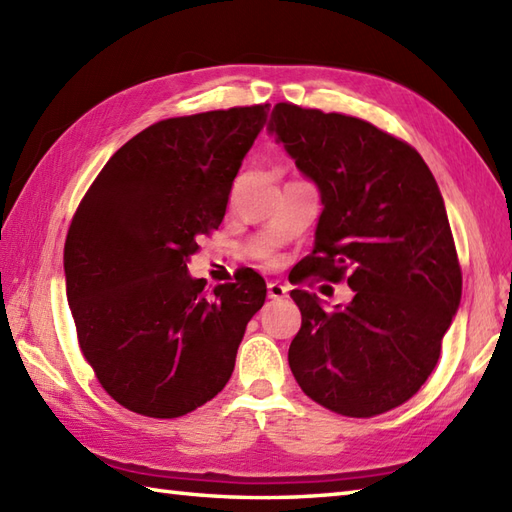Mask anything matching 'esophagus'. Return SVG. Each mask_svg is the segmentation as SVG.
<instances>
[{
    "mask_svg": "<svg viewBox=\"0 0 512 512\" xmlns=\"http://www.w3.org/2000/svg\"><path fill=\"white\" fill-rule=\"evenodd\" d=\"M288 297V286L281 284V281H270L268 284V299H286Z\"/></svg>",
    "mask_w": 512,
    "mask_h": 512,
    "instance_id": "obj_1",
    "label": "esophagus"
}]
</instances>
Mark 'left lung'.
<instances>
[{"instance_id":"1","label":"left lung","mask_w":512,"mask_h":512,"mask_svg":"<svg viewBox=\"0 0 512 512\" xmlns=\"http://www.w3.org/2000/svg\"><path fill=\"white\" fill-rule=\"evenodd\" d=\"M268 132L317 184L323 211L297 279L341 281L325 310L292 290L301 330L288 363L314 402L369 418L409 400L440 358L462 273L442 193L416 149L361 118L277 103Z\"/></svg>"}]
</instances>
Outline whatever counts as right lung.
I'll return each mask as SVG.
<instances>
[{
    "instance_id": "add662e5",
    "label": "right lung",
    "mask_w": 512,
    "mask_h": 512,
    "mask_svg": "<svg viewBox=\"0 0 512 512\" xmlns=\"http://www.w3.org/2000/svg\"><path fill=\"white\" fill-rule=\"evenodd\" d=\"M270 105L169 118L116 154L74 213L65 292L81 352L129 411L178 418L220 394L266 281L246 268L206 292L187 264L224 220Z\"/></svg>"
}]
</instances>
